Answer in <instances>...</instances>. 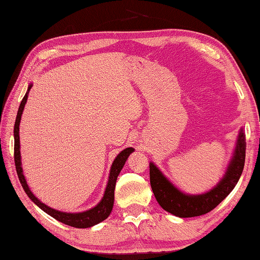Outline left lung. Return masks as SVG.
<instances>
[{
	"instance_id": "obj_1",
	"label": "left lung",
	"mask_w": 260,
	"mask_h": 260,
	"mask_svg": "<svg viewBox=\"0 0 260 260\" xmlns=\"http://www.w3.org/2000/svg\"><path fill=\"white\" fill-rule=\"evenodd\" d=\"M245 135L240 131L230 165L220 182L213 189L201 195H188L175 188L158 167L150 162V184L156 200L162 209L180 218L199 217L212 211L230 195L243 172L245 161Z\"/></svg>"
}]
</instances>
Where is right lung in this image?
<instances>
[{"label":"right lung","mask_w":260,"mask_h":260,"mask_svg":"<svg viewBox=\"0 0 260 260\" xmlns=\"http://www.w3.org/2000/svg\"><path fill=\"white\" fill-rule=\"evenodd\" d=\"M32 85L28 86V89L26 91L23 101L20 102L18 113H17L16 117V122H15V128H14V136H15V165L17 170V174H18L19 181L23 186L25 192L27 193V196L32 200L35 204H37L39 208L45 211L46 213L51 215L52 218H55L58 221L65 223V225L76 227V228H88L94 225H98L101 221L107 219L110 213H111L112 208H113V201H114V188H116V182L117 178L119 175L120 171L122 167H124L125 162L128 158L129 153L134 151L133 148H126L125 150H122L119 155L116 157V159L113 160L111 170H110V175H109V181L107 184V188H105L104 196L103 199L101 200L100 203L95 206V208L83 211V212L79 213H68V212H61V211H57L55 209H51L49 206L46 205L45 203L40 202L37 197L33 195V192L30 191L27 182H26V179L23 174V169H21V161H20V142H19V124L21 119V114H23L25 104L27 102L28 93Z\"/></svg>","instance_id":"1"}]
</instances>
